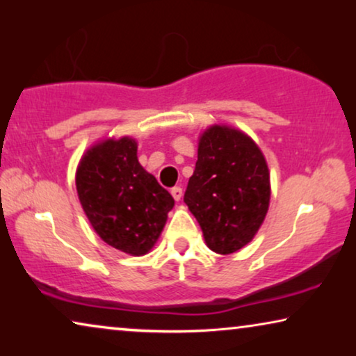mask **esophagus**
<instances>
[{"mask_svg": "<svg viewBox=\"0 0 356 356\" xmlns=\"http://www.w3.org/2000/svg\"><path fill=\"white\" fill-rule=\"evenodd\" d=\"M170 193H172V196H173L175 201H179V199L183 197V189L179 188V186L172 188V191H170Z\"/></svg>", "mask_w": 356, "mask_h": 356, "instance_id": "esophagus-1", "label": "esophagus"}]
</instances>
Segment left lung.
<instances>
[{
  "instance_id": "obj_1",
  "label": "left lung",
  "mask_w": 356,
  "mask_h": 356,
  "mask_svg": "<svg viewBox=\"0 0 356 356\" xmlns=\"http://www.w3.org/2000/svg\"><path fill=\"white\" fill-rule=\"evenodd\" d=\"M184 202L209 250L232 254L246 246L261 228L270 202V173L259 145L232 126L204 129Z\"/></svg>"
}]
</instances>
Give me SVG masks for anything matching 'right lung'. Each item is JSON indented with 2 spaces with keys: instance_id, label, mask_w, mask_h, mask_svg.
Segmentation results:
<instances>
[{
  "instance_id": "add662e5",
  "label": "right lung",
  "mask_w": 356,
  "mask_h": 356,
  "mask_svg": "<svg viewBox=\"0 0 356 356\" xmlns=\"http://www.w3.org/2000/svg\"><path fill=\"white\" fill-rule=\"evenodd\" d=\"M76 189L92 228L106 245L131 256L152 250L175 201L138 160L129 136L90 145L76 170Z\"/></svg>"
}]
</instances>
